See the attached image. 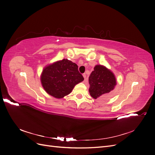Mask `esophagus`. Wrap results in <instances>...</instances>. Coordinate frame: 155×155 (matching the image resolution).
<instances>
[{
    "label": "esophagus",
    "instance_id": "obj_1",
    "mask_svg": "<svg viewBox=\"0 0 155 155\" xmlns=\"http://www.w3.org/2000/svg\"><path fill=\"white\" fill-rule=\"evenodd\" d=\"M83 76L84 79H85V81H86V80H87V78H86V74H83Z\"/></svg>",
    "mask_w": 155,
    "mask_h": 155
}]
</instances>
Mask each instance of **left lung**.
<instances>
[{
	"label": "left lung",
	"instance_id": "8db88e82",
	"mask_svg": "<svg viewBox=\"0 0 155 155\" xmlns=\"http://www.w3.org/2000/svg\"><path fill=\"white\" fill-rule=\"evenodd\" d=\"M89 93L94 99L105 100L112 95L117 82L114 73L105 66L97 64L88 78Z\"/></svg>",
	"mask_w": 155,
	"mask_h": 155
}]
</instances>
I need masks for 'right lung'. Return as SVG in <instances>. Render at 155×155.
<instances>
[{
  "mask_svg": "<svg viewBox=\"0 0 155 155\" xmlns=\"http://www.w3.org/2000/svg\"><path fill=\"white\" fill-rule=\"evenodd\" d=\"M83 80L78 65L67 59L46 65L41 75V85L45 91L57 99L68 95L74 87Z\"/></svg>",
  "mask_w": 155,
  "mask_h": 155,
  "instance_id": "1",
  "label": "right lung"
}]
</instances>
